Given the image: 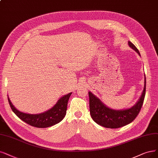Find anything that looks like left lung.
<instances>
[{"instance_id": "1", "label": "left lung", "mask_w": 158, "mask_h": 158, "mask_svg": "<svg viewBox=\"0 0 158 158\" xmlns=\"http://www.w3.org/2000/svg\"><path fill=\"white\" fill-rule=\"evenodd\" d=\"M128 45L131 49L137 52L139 56L140 52L131 42ZM144 89L141 97L134 106L130 108L115 110L107 107L101 100L91 92H89L90 113L94 121L99 125L107 128H118L130 124L133 121L142 107L146 92V77L144 74Z\"/></svg>"}]
</instances>
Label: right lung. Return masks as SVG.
<instances>
[{
    "label": "right lung",
    "instance_id": "right-lung-1",
    "mask_svg": "<svg viewBox=\"0 0 158 158\" xmlns=\"http://www.w3.org/2000/svg\"><path fill=\"white\" fill-rule=\"evenodd\" d=\"M72 94L70 92L63 96L52 108L40 114H28L21 112L14 106L8 96V99L11 110L21 120L32 126L44 128L54 126L62 120L66 116L68 102Z\"/></svg>",
    "mask_w": 158,
    "mask_h": 158
}]
</instances>
